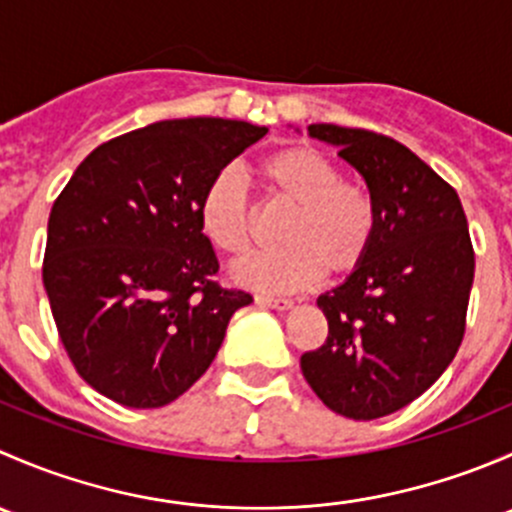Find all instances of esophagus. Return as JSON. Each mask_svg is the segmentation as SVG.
I'll use <instances>...</instances> for the list:
<instances>
[{
	"mask_svg": "<svg viewBox=\"0 0 512 512\" xmlns=\"http://www.w3.org/2000/svg\"><path fill=\"white\" fill-rule=\"evenodd\" d=\"M255 302L260 304V307L277 309V312H285V309L292 307V299H285V297H265V294H257Z\"/></svg>",
	"mask_w": 512,
	"mask_h": 512,
	"instance_id": "esophagus-1",
	"label": "esophagus"
}]
</instances>
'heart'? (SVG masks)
Instances as JSON below:
<instances>
[{"instance_id": "b5f03b06", "label": "heart", "mask_w": 512, "mask_h": 512, "mask_svg": "<svg viewBox=\"0 0 512 512\" xmlns=\"http://www.w3.org/2000/svg\"><path fill=\"white\" fill-rule=\"evenodd\" d=\"M267 205L289 210L280 227V252L247 257L232 280L257 292H289L312 285L322 272L347 277L359 270L379 235V203L361 180L304 143L272 148L257 163ZM198 225L223 255L242 257L255 240V208L232 170H220L198 200Z\"/></svg>"}]
</instances>
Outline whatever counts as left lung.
<instances>
[{"label": "left lung", "mask_w": 512, "mask_h": 512, "mask_svg": "<svg viewBox=\"0 0 512 512\" xmlns=\"http://www.w3.org/2000/svg\"><path fill=\"white\" fill-rule=\"evenodd\" d=\"M309 136L364 175L381 223L364 265L319 294L329 334L299 366L324 406L371 421L409 406L453 361L476 252L456 190L399 141L334 123H312Z\"/></svg>", "instance_id": "obj_1"}]
</instances>
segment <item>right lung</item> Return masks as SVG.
<instances>
[{"mask_svg":"<svg viewBox=\"0 0 512 512\" xmlns=\"http://www.w3.org/2000/svg\"><path fill=\"white\" fill-rule=\"evenodd\" d=\"M265 126L175 118L101 143L54 200L41 277L81 379L128 409H158L208 371L252 302L213 280L198 225L213 175Z\"/></svg>","mask_w":512,"mask_h":512,"instance_id":"right-lung-1","label":"right lung"}]
</instances>
